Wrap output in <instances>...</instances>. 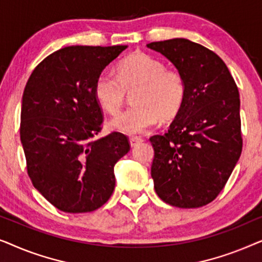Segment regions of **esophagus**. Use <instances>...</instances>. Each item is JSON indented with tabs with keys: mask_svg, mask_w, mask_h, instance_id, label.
Listing matches in <instances>:
<instances>
[{
	"mask_svg": "<svg viewBox=\"0 0 262 262\" xmlns=\"http://www.w3.org/2000/svg\"><path fill=\"white\" fill-rule=\"evenodd\" d=\"M141 142H143V138L142 137H138V136H132V137H130V144H131V146L137 145Z\"/></svg>",
	"mask_w": 262,
	"mask_h": 262,
	"instance_id": "esophagus-1",
	"label": "esophagus"
}]
</instances>
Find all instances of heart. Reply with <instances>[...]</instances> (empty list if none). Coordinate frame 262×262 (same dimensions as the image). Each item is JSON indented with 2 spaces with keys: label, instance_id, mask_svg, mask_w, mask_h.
Wrapping results in <instances>:
<instances>
[{
  "label": "heart",
  "instance_id": "b5f03b06",
  "mask_svg": "<svg viewBox=\"0 0 262 262\" xmlns=\"http://www.w3.org/2000/svg\"><path fill=\"white\" fill-rule=\"evenodd\" d=\"M132 91L135 105L111 121V127L128 135L144 132L160 118L167 121L177 117L185 101V78L156 57L135 52L118 64L117 76L102 73L94 83L96 101L111 116L119 113L126 92Z\"/></svg>",
  "mask_w": 262,
  "mask_h": 262
}]
</instances>
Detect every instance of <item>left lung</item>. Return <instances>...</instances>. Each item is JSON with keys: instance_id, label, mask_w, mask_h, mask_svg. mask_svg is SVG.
<instances>
[{"instance_id": "left-lung-1", "label": "left lung", "mask_w": 262, "mask_h": 262, "mask_svg": "<svg viewBox=\"0 0 262 262\" xmlns=\"http://www.w3.org/2000/svg\"><path fill=\"white\" fill-rule=\"evenodd\" d=\"M185 78L186 96L166 134L150 137L157 195L171 206L195 209L213 202L242 152L239 94L220 56L188 39L154 41Z\"/></svg>"}]
</instances>
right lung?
<instances>
[{"label":"right lung","instance_id":"right-lung-1","mask_svg":"<svg viewBox=\"0 0 262 262\" xmlns=\"http://www.w3.org/2000/svg\"><path fill=\"white\" fill-rule=\"evenodd\" d=\"M125 45L67 46L32 71L21 103L20 138L27 174L60 211L91 212L111 198L114 164L130 150L126 135L102 130L94 83Z\"/></svg>","mask_w":262,"mask_h":262}]
</instances>
